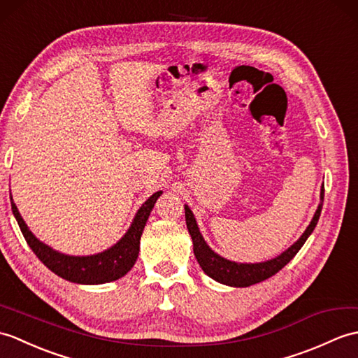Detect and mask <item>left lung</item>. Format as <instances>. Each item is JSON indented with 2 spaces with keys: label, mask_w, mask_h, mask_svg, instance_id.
<instances>
[{
  "label": "left lung",
  "mask_w": 358,
  "mask_h": 358,
  "mask_svg": "<svg viewBox=\"0 0 358 358\" xmlns=\"http://www.w3.org/2000/svg\"><path fill=\"white\" fill-rule=\"evenodd\" d=\"M323 195H325V189H323V185H322L320 203L317 206V210L314 212L311 222L308 224V227L305 229L301 238H299L293 245H289L285 252H282L276 257H273V259L264 261V262H255V264L230 261L218 255L217 252H213L209 247V244L204 241L201 231H199L195 215L189 209V206L185 204L186 226H187L190 238H192L194 253L199 267H201L207 276L212 278L213 280L220 282L222 285L236 287V288L250 287L257 284V282H262L265 279L271 278L273 274H276L279 270L284 268L285 265L293 259L296 253L301 250L302 245L305 244V241L308 239V236L313 234L314 227L317 226L322 206H323Z\"/></svg>",
  "instance_id": "1"
}]
</instances>
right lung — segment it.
I'll use <instances>...</instances> for the list:
<instances>
[{"label":"right lung","instance_id":"add662e5","mask_svg":"<svg viewBox=\"0 0 358 358\" xmlns=\"http://www.w3.org/2000/svg\"><path fill=\"white\" fill-rule=\"evenodd\" d=\"M162 194V190H159V192L152 194L140 206V209L136 212L134 218H132L127 234L117 243L101 253L87 256L65 255L55 250V248L47 245L43 241H39L31 234L26 221L22 220L18 207L13 203L12 194L10 201L12 212L16 221H18V226L24 238H26L29 247L48 270H52L55 274L65 280L74 282V284L99 285L123 278L132 268V265L136 264L140 252L141 234H143V229L146 226L149 215H151V210L154 209V204Z\"/></svg>","mask_w":358,"mask_h":358}]
</instances>
